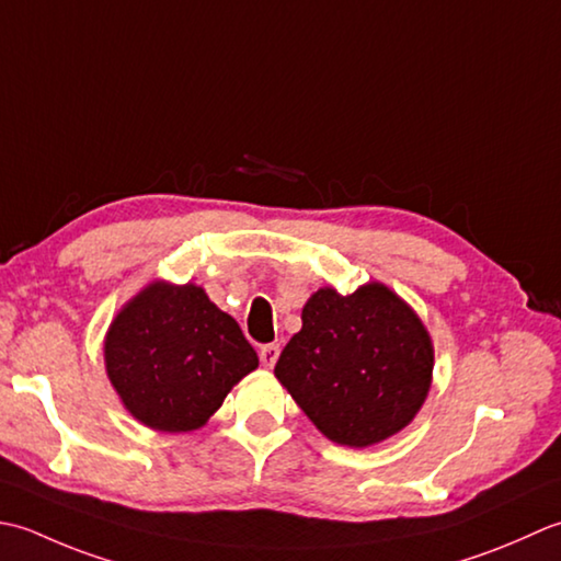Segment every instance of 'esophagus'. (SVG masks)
<instances>
[{"label":"esophagus","mask_w":561,"mask_h":561,"mask_svg":"<svg viewBox=\"0 0 561 561\" xmlns=\"http://www.w3.org/2000/svg\"><path fill=\"white\" fill-rule=\"evenodd\" d=\"M278 353H280V348L276 344H268V346H261L259 358H261V363L266 365V368H273V365H276V360H278Z\"/></svg>","instance_id":"obj_1"}]
</instances>
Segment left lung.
Instances as JSON below:
<instances>
[{
    "instance_id": "left-lung-1",
    "label": "left lung",
    "mask_w": 561,
    "mask_h": 561,
    "mask_svg": "<svg viewBox=\"0 0 561 561\" xmlns=\"http://www.w3.org/2000/svg\"><path fill=\"white\" fill-rule=\"evenodd\" d=\"M273 373L329 440L368 448L409 426L426 402L433 344L382 283L351 295L319 288Z\"/></svg>"
}]
</instances>
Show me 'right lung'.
Segmentation results:
<instances>
[{
    "label": "right lung",
    "mask_w": 561,
    "mask_h": 561,
    "mask_svg": "<svg viewBox=\"0 0 561 561\" xmlns=\"http://www.w3.org/2000/svg\"><path fill=\"white\" fill-rule=\"evenodd\" d=\"M106 373L123 407L147 428H201L259 356L234 319L193 283L154 280L113 319Z\"/></svg>",
    "instance_id": "1"
}]
</instances>
